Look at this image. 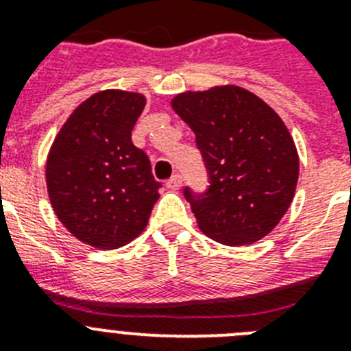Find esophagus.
Wrapping results in <instances>:
<instances>
[{"label": "esophagus", "instance_id": "obj_1", "mask_svg": "<svg viewBox=\"0 0 351 351\" xmlns=\"http://www.w3.org/2000/svg\"><path fill=\"white\" fill-rule=\"evenodd\" d=\"M181 184H182V178L179 176V173L172 176V178L167 181V188H169V190H179V188H181Z\"/></svg>", "mask_w": 351, "mask_h": 351}]
</instances>
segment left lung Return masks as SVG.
<instances>
[{
    "label": "left lung",
    "instance_id": "1",
    "mask_svg": "<svg viewBox=\"0 0 351 351\" xmlns=\"http://www.w3.org/2000/svg\"><path fill=\"white\" fill-rule=\"evenodd\" d=\"M172 108L193 130L209 170L207 193L184 190L198 228L226 246L271 234L299 179V154L283 119L262 98L232 84L181 93Z\"/></svg>",
    "mask_w": 351,
    "mask_h": 351
}]
</instances>
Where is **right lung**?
<instances>
[{"mask_svg": "<svg viewBox=\"0 0 351 351\" xmlns=\"http://www.w3.org/2000/svg\"><path fill=\"white\" fill-rule=\"evenodd\" d=\"M141 93L105 89L84 100L56 135L45 163L56 216L80 243L117 250L144 232L160 198L151 161L132 142Z\"/></svg>", "mask_w": 351, "mask_h": 351, "instance_id": "right-lung-1", "label": "right lung"}]
</instances>
